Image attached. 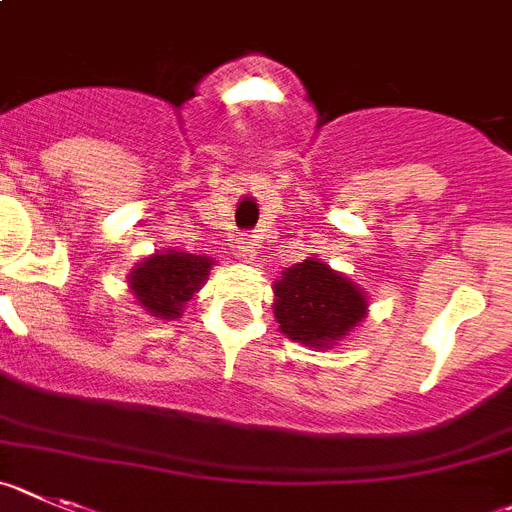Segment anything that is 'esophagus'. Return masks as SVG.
Returning <instances> with one entry per match:
<instances>
[{"label":"esophagus","mask_w":512,"mask_h":512,"mask_svg":"<svg viewBox=\"0 0 512 512\" xmlns=\"http://www.w3.org/2000/svg\"><path fill=\"white\" fill-rule=\"evenodd\" d=\"M237 250H239V257H242L244 262H252L257 257V242L252 237H239Z\"/></svg>","instance_id":"esophagus-1"}]
</instances>
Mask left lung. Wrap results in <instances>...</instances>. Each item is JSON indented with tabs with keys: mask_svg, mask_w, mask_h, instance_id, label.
<instances>
[{
	"mask_svg": "<svg viewBox=\"0 0 512 512\" xmlns=\"http://www.w3.org/2000/svg\"><path fill=\"white\" fill-rule=\"evenodd\" d=\"M273 293L278 330L304 348H335L368 314L366 291L319 257L283 270Z\"/></svg>",
	"mask_w": 512,
	"mask_h": 512,
	"instance_id": "obj_1",
	"label": "left lung"
}]
</instances>
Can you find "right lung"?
Wrapping results in <instances>:
<instances>
[{
	"instance_id": "add662e5",
	"label": "right lung",
	"mask_w": 512,
	"mask_h": 512,
	"mask_svg": "<svg viewBox=\"0 0 512 512\" xmlns=\"http://www.w3.org/2000/svg\"><path fill=\"white\" fill-rule=\"evenodd\" d=\"M216 262L206 255L182 250L154 252L136 262L128 273V291L149 317L180 319L182 309L201 291Z\"/></svg>"
}]
</instances>
